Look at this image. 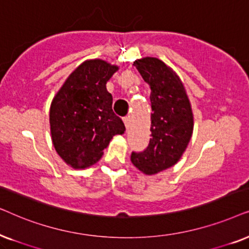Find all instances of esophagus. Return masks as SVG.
Segmentation results:
<instances>
[{
    "mask_svg": "<svg viewBox=\"0 0 249 249\" xmlns=\"http://www.w3.org/2000/svg\"><path fill=\"white\" fill-rule=\"evenodd\" d=\"M123 121H124V123H125V126H126V128L130 127V122H131L130 116H126V117H124V118H123Z\"/></svg>",
    "mask_w": 249,
    "mask_h": 249,
    "instance_id": "obj_1",
    "label": "esophagus"
}]
</instances>
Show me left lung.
<instances>
[{
    "label": "left lung",
    "instance_id": "left-lung-1",
    "mask_svg": "<svg viewBox=\"0 0 249 249\" xmlns=\"http://www.w3.org/2000/svg\"><path fill=\"white\" fill-rule=\"evenodd\" d=\"M150 88L151 139L131 160L142 173L152 175L167 170L181 158L194 130V116L178 76L157 58H142L133 64Z\"/></svg>",
    "mask_w": 249,
    "mask_h": 249
}]
</instances>
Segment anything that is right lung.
<instances>
[{"label":"right lung","mask_w":249,"mask_h":249,"mask_svg":"<svg viewBox=\"0 0 249 249\" xmlns=\"http://www.w3.org/2000/svg\"><path fill=\"white\" fill-rule=\"evenodd\" d=\"M118 67L88 60L66 79L50 108L52 142L59 156L74 168L97 163L104 149L125 125L112 110L106 84Z\"/></svg>","instance_id":"obj_1"}]
</instances>
